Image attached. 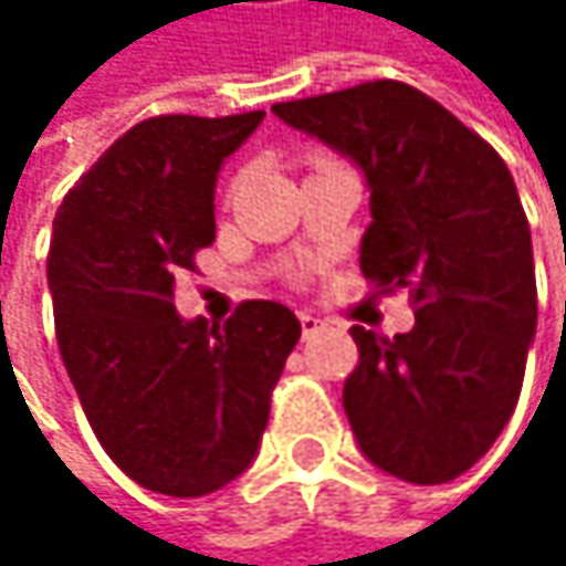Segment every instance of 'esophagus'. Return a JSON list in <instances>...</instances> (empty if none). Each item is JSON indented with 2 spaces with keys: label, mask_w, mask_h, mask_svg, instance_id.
Here are the masks:
<instances>
[{
  "label": "esophagus",
  "mask_w": 566,
  "mask_h": 566,
  "mask_svg": "<svg viewBox=\"0 0 566 566\" xmlns=\"http://www.w3.org/2000/svg\"><path fill=\"white\" fill-rule=\"evenodd\" d=\"M297 321H301V334H304V337H314L317 331H324V321H321L317 314L301 311V314H297Z\"/></svg>",
  "instance_id": "esophagus-1"
}]
</instances>
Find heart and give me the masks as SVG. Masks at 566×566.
Masks as SVG:
<instances>
[{
	"mask_svg": "<svg viewBox=\"0 0 566 566\" xmlns=\"http://www.w3.org/2000/svg\"><path fill=\"white\" fill-rule=\"evenodd\" d=\"M232 189H235V182H232Z\"/></svg>",
	"mask_w": 566,
	"mask_h": 566,
	"instance_id": "1",
	"label": "heart"
}]
</instances>
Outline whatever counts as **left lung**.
Segmentation results:
<instances>
[{
    "label": "left lung",
    "mask_w": 566,
    "mask_h": 566,
    "mask_svg": "<svg viewBox=\"0 0 566 566\" xmlns=\"http://www.w3.org/2000/svg\"><path fill=\"white\" fill-rule=\"evenodd\" d=\"M284 124L350 157L370 186L360 272L409 291L416 324L350 327L344 412L364 455L412 485L469 472L502 436L537 327L531 229L505 160L402 81L284 101Z\"/></svg>",
    "instance_id": "left-lung-1"
}]
</instances>
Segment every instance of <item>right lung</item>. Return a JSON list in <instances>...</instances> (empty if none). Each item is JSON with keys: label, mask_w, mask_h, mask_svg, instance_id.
<instances>
[{"label": "right lung", "mask_w": 566, "mask_h": 566, "mask_svg": "<svg viewBox=\"0 0 566 566\" xmlns=\"http://www.w3.org/2000/svg\"><path fill=\"white\" fill-rule=\"evenodd\" d=\"M262 117L140 120L57 206L49 287L64 370L114 465L172 499L249 469L301 337L279 301H242L212 327L172 304L176 279L216 239L219 167Z\"/></svg>", "instance_id": "add662e5"}]
</instances>
